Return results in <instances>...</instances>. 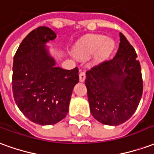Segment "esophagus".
Instances as JSON below:
<instances>
[{
  "label": "esophagus",
  "instance_id": "34e87169",
  "mask_svg": "<svg viewBox=\"0 0 154 154\" xmlns=\"http://www.w3.org/2000/svg\"><path fill=\"white\" fill-rule=\"evenodd\" d=\"M85 78H86V74L84 72L82 71H80V72H79V80L82 82H83L84 81H85Z\"/></svg>",
  "mask_w": 154,
  "mask_h": 154
}]
</instances>
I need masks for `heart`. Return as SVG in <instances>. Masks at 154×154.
Listing matches in <instances>:
<instances>
[{"label":"heart","mask_w":154,"mask_h":154,"mask_svg":"<svg viewBox=\"0 0 154 154\" xmlns=\"http://www.w3.org/2000/svg\"><path fill=\"white\" fill-rule=\"evenodd\" d=\"M113 39L107 38L103 35H88L80 40L75 46L74 52L77 57H89L95 54L97 62L106 59L115 48Z\"/></svg>","instance_id":"1"}]
</instances>
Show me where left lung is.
Instances as JSON below:
<instances>
[{
  "label": "left lung",
  "mask_w": 154,
  "mask_h": 154,
  "mask_svg": "<svg viewBox=\"0 0 154 154\" xmlns=\"http://www.w3.org/2000/svg\"><path fill=\"white\" fill-rule=\"evenodd\" d=\"M115 57L86 72L91 113L99 122L119 125L135 112L143 94L141 67L134 48L119 33Z\"/></svg>",
  "instance_id": "1"
}]
</instances>
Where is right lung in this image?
<instances>
[{"instance_id": "right-lung-1", "label": "right lung", "mask_w": 154, "mask_h": 154, "mask_svg": "<svg viewBox=\"0 0 154 154\" xmlns=\"http://www.w3.org/2000/svg\"><path fill=\"white\" fill-rule=\"evenodd\" d=\"M56 36L50 28L35 29L23 39L14 57L15 103L24 116L41 125H54L66 117L73 87L79 82L77 67H56L48 54L45 44Z\"/></svg>"}]
</instances>
